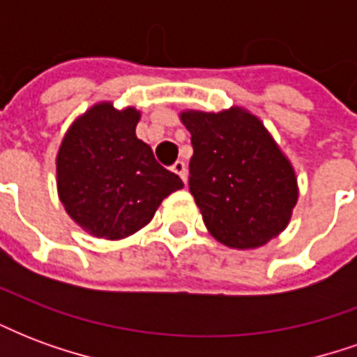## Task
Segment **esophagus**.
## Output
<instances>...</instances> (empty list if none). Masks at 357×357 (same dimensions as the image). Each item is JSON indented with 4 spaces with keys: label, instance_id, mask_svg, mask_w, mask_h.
Wrapping results in <instances>:
<instances>
[{
    "label": "esophagus",
    "instance_id": "esophagus-1",
    "mask_svg": "<svg viewBox=\"0 0 357 357\" xmlns=\"http://www.w3.org/2000/svg\"><path fill=\"white\" fill-rule=\"evenodd\" d=\"M172 172H176L179 178L183 179V181H187V164L183 162V160H178V162H174V166H172Z\"/></svg>",
    "mask_w": 357,
    "mask_h": 357
}]
</instances>
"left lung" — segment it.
Returning <instances> with one entry per match:
<instances>
[{
	"mask_svg": "<svg viewBox=\"0 0 357 357\" xmlns=\"http://www.w3.org/2000/svg\"><path fill=\"white\" fill-rule=\"evenodd\" d=\"M191 132L189 191L210 235L231 248H258L289 225L298 185L289 158L245 109L185 110Z\"/></svg>",
	"mask_w": 357,
	"mask_h": 357,
	"instance_id": "left-lung-1",
	"label": "left lung"
}]
</instances>
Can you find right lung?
I'll return each mask as SVG.
<instances>
[{
  "label": "right lung",
  "instance_id": "right-lung-1",
  "mask_svg": "<svg viewBox=\"0 0 357 357\" xmlns=\"http://www.w3.org/2000/svg\"><path fill=\"white\" fill-rule=\"evenodd\" d=\"M139 110L99 102L66 132L57 155V189L68 216L101 239L130 237L160 202L183 187L137 139Z\"/></svg>",
  "mask_w": 357,
  "mask_h": 357
}]
</instances>
